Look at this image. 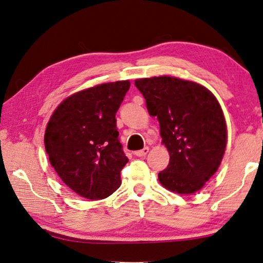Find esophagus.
I'll return each mask as SVG.
<instances>
[{"instance_id": "esophagus-1", "label": "esophagus", "mask_w": 263, "mask_h": 263, "mask_svg": "<svg viewBox=\"0 0 263 263\" xmlns=\"http://www.w3.org/2000/svg\"><path fill=\"white\" fill-rule=\"evenodd\" d=\"M149 152V148L148 147H145V148H142V149H140V151H137V152H135V155L136 156H138V157H141V156H145V155H147V153Z\"/></svg>"}]
</instances>
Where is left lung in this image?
<instances>
[{
	"label": "left lung",
	"instance_id": "left-lung-1",
	"mask_svg": "<svg viewBox=\"0 0 263 263\" xmlns=\"http://www.w3.org/2000/svg\"><path fill=\"white\" fill-rule=\"evenodd\" d=\"M135 85L149 115L157 117L170 154L160 183L179 194L201 190L217 171L227 147L226 119L216 98L202 85L168 76L137 79Z\"/></svg>",
	"mask_w": 263,
	"mask_h": 263
}]
</instances>
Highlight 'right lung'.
I'll return each instance as SVG.
<instances>
[{
  "instance_id": "right-lung-1",
  "label": "right lung",
  "mask_w": 263,
  "mask_h": 263,
  "mask_svg": "<svg viewBox=\"0 0 263 263\" xmlns=\"http://www.w3.org/2000/svg\"><path fill=\"white\" fill-rule=\"evenodd\" d=\"M130 88L128 80L101 84L65 99L50 117L45 147L68 187L101 200L121 186L128 159L118 139L116 112Z\"/></svg>"
}]
</instances>
